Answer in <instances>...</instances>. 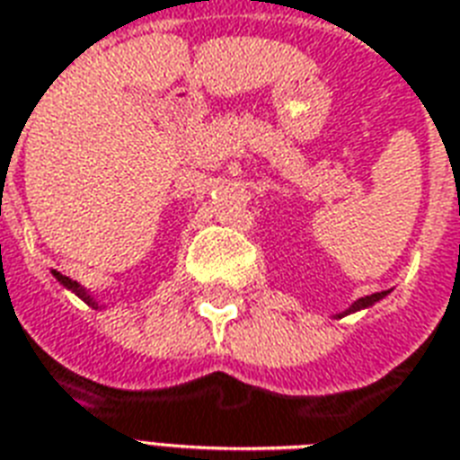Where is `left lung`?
Instances as JSON below:
<instances>
[{
    "label": "left lung",
    "instance_id": "1",
    "mask_svg": "<svg viewBox=\"0 0 460 460\" xmlns=\"http://www.w3.org/2000/svg\"><path fill=\"white\" fill-rule=\"evenodd\" d=\"M383 296H388V291H381V293H371V296H366V298H358L351 308L347 310V313H341V315L337 317H344L349 315V313H354V310H361V308H368V305H374V303H378V300L383 298Z\"/></svg>",
    "mask_w": 460,
    "mask_h": 460
}]
</instances>
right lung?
<instances>
[{"mask_svg":"<svg viewBox=\"0 0 460 460\" xmlns=\"http://www.w3.org/2000/svg\"><path fill=\"white\" fill-rule=\"evenodd\" d=\"M53 274H55V279H58V281H60L62 286H65V288H70L72 293H77L79 298L84 300V303H89L92 308H99V303H96V300L92 298V296H89V293H86L84 288H82V286H79L77 281H72V279H67V276H62L60 271H53Z\"/></svg>","mask_w":460,"mask_h":460,"instance_id":"1","label":"right lung"}]
</instances>
